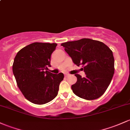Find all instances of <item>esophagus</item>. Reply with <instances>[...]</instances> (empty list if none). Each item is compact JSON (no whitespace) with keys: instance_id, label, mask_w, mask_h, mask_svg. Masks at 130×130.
<instances>
[{"instance_id":"obj_1","label":"esophagus","mask_w":130,"mask_h":130,"mask_svg":"<svg viewBox=\"0 0 130 130\" xmlns=\"http://www.w3.org/2000/svg\"><path fill=\"white\" fill-rule=\"evenodd\" d=\"M65 76H66V77H68V76H70V75H69V74H68V73H66V74H65Z\"/></svg>"}]
</instances>
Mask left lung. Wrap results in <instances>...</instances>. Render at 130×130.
I'll return each mask as SVG.
<instances>
[{"instance_id":"obj_1","label":"left lung","mask_w":130,"mask_h":130,"mask_svg":"<svg viewBox=\"0 0 130 130\" xmlns=\"http://www.w3.org/2000/svg\"><path fill=\"white\" fill-rule=\"evenodd\" d=\"M73 62L79 67L86 77L75 74L77 81L72 86L75 95L86 100L100 98L109 87L114 74L113 52L100 41L83 38L61 44Z\"/></svg>"}]
</instances>
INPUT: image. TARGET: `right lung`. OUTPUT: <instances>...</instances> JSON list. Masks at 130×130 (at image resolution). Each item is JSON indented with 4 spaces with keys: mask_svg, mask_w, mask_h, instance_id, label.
<instances>
[{
    "mask_svg": "<svg viewBox=\"0 0 130 130\" xmlns=\"http://www.w3.org/2000/svg\"><path fill=\"white\" fill-rule=\"evenodd\" d=\"M57 45L34 42L21 49L14 58L12 70L18 87L26 99L35 104L53 100L63 79L62 73L53 74L47 71L51 67V54Z\"/></svg>",
    "mask_w": 130,
    "mask_h": 130,
    "instance_id": "right-lung-1",
    "label": "right lung"
}]
</instances>
